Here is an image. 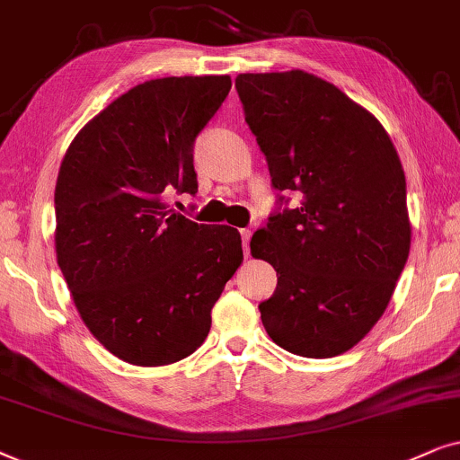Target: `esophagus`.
I'll return each mask as SVG.
<instances>
[{
	"label": "esophagus",
	"mask_w": 460,
	"mask_h": 460,
	"mask_svg": "<svg viewBox=\"0 0 460 460\" xmlns=\"http://www.w3.org/2000/svg\"><path fill=\"white\" fill-rule=\"evenodd\" d=\"M242 234V243H243V252H246V256H248V252H250V237H252V231L250 229H242L240 231Z\"/></svg>",
	"instance_id": "esophagus-1"
}]
</instances>
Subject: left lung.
Wrapping results in <instances>:
<instances>
[{
    "label": "left lung",
    "instance_id": "8db88e82",
    "mask_svg": "<svg viewBox=\"0 0 460 460\" xmlns=\"http://www.w3.org/2000/svg\"><path fill=\"white\" fill-rule=\"evenodd\" d=\"M235 88L273 187L301 198L250 242L278 271L262 326L294 355L334 358L381 320L408 261L400 155L368 109L314 73H240Z\"/></svg>",
    "mask_w": 460,
    "mask_h": 460
}]
</instances>
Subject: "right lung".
Instances as JSON below:
<instances>
[{
  "label": "right lung",
  "mask_w": 460,
  "mask_h": 460,
  "mask_svg": "<svg viewBox=\"0 0 460 460\" xmlns=\"http://www.w3.org/2000/svg\"><path fill=\"white\" fill-rule=\"evenodd\" d=\"M229 75L159 77L92 118L60 162L54 248L85 328L132 366H168L210 332V311L242 265L240 231L168 206L198 193L193 140Z\"/></svg>",
  "instance_id": "add662e5"
}]
</instances>
